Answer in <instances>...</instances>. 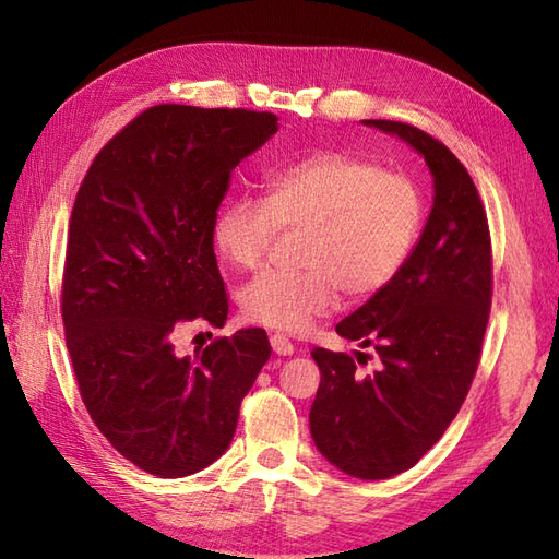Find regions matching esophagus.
I'll return each mask as SVG.
<instances>
[{
  "label": "esophagus",
  "mask_w": 559,
  "mask_h": 559,
  "mask_svg": "<svg viewBox=\"0 0 559 559\" xmlns=\"http://www.w3.org/2000/svg\"><path fill=\"white\" fill-rule=\"evenodd\" d=\"M271 348L276 355H293L295 353V346L286 334H273L271 336Z\"/></svg>",
  "instance_id": "obj_1"
}]
</instances>
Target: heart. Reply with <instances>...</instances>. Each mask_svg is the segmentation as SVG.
I'll return each instance as SVG.
<instances>
[{
	"label": "heart",
	"mask_w": 559,
	"mask_h": 559,
	"mask_svg": "<svg viewBox=\"0 0 559 559\" xmlns=\"http://www.w3.org/2000/svg\"><path fill=\"white\" fill-rule=\"evenodd\" d=\"M261 197H235L213 221V245L230 266H264L281 230H300L305 266L266 271L240 295L254 324L302 334L331 314L341 290L365 300L394 283L425 225V192L406 170L348 151H317L264 177Z\"/></svg>",
	"instance_id": "1"
}]
</instances>
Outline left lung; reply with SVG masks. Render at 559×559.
Returning a JSON list of instances; mask_svg holds the SVG:
<instances>
[{
	"mask_svg": "<svg viewBox=\"0 0 559 559\" xmlns=\"http://www.w3.org/2000/svg\"><path fill=\"white\" fill-rule=\"evenodd\" d=\"M365 124L396 134L435 177V204L401 276L336 324L370 355L312 348L322 372L310 411L317 449L336 468L384 480L413 468L456 418L476 377L492 302L488 213L468 170L442 141L394 120Z\"/></svg>",
	"mask_w": 559,
	"mask_h": 559,
	"instance_id": "left-lung-1",
	"label": "left lung"
}]
</instances>
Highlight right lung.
Wrapping results in <instances>:
<instances>
[{"label": "right lung", "instance_id": "add662e5", "mask_svg": "<svg viewBox=\"0 0 559 559\" xmlns=\"http://www.w3.org/2000/svg\"><path fill=\"white\" fill-rule=\"evenodd\" d=\"M276 132L273 112L153 105L100 148L76 192L62 273L71 367L98 430L151 476H192L223 456L271 358L264 329L194 358L175 353V336L228 319L213 221L233 170Z\"/></svg>", "mask_w": 559, "mask_h": 559}]
</instances>
